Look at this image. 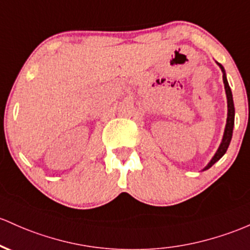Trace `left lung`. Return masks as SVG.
<instances>
[{"mask_svg": "<svg viewBox=\"0 0 250 250\" xmlns=\"http://www.w3.org/2000/svg\"><path fill=\"white\" fill-rule=\"evenodd\" d=\"M217 65L219 68L222 70V73H223V83H224V89H226V95H227V103H228V116H227V125H226V129H224V134H223V139H222L221 145H219L217 152L215 153V155L212 156V159L209 161L207 166L203 168V171H207L209 169L211 166L213 165L215 163H217L219 159L222 158L224 154H226L228 147H229L230 141H231L232 138V129H234V122H235V106H234V100H232V94H231V89H230L229 83H228L227 79V75H226V70L224 67L222 66L219 62H217Z\"/></svg>", "mask_w": 250, "mask_h": 250, "instance_id": "left-lung-1", "label": "left lung"}]
</instances>
